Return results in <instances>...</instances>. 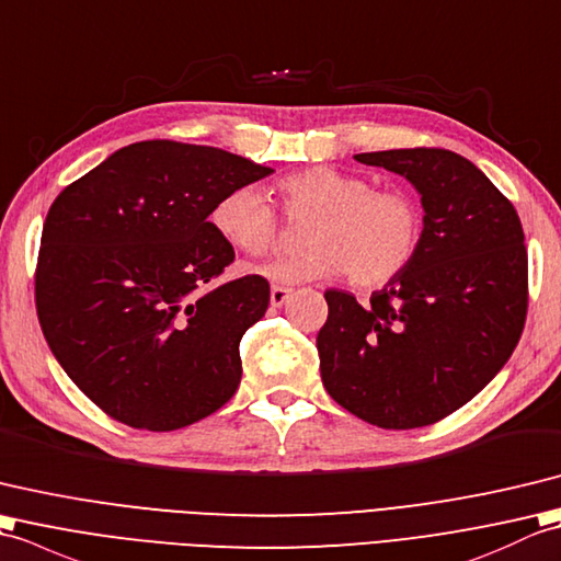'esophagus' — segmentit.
Returning <instances> with one entry per match:
<instances>
[{
	"mask_svg": "<svg viewBox=\"0 0 561 561\" xmlns=\"http://www.w3.org/2000/svg\"><path fill=\"white\" fill-rule=\"evenodd\" d=\"M290 288H285V285H273L271 288V305L273 307H283L285 302H288V297H290Z\"/></svg>",
	"mask_w": 561,
	"mask_h": 561,
	"instance_id": "1",
	"label": "esophagus"
}]
</instances>
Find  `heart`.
Returning <instances> with one entry per match:
<instances>
[{"instance_id":"obj_1","label":"heart","mask_w":561,"mask_h":561,"mask_svg":"<svg viewBox=\"0 0 561 561\" xmlns=\"http://www.w3.org/2000/svg\"><path fill=\"white\" fill-rule=\"evenodd\" d=\"M283 214L309 218L302 252L259 266L261 276L278 283H305L343 276L355 288H379L413 264L425 214L405 190H375L367 178L333 168H307L278 180ZM210 222L232 249L247 256H266L278 247L276 208L256 186H234L222 194Z\"/></svg>"}]
</instances>
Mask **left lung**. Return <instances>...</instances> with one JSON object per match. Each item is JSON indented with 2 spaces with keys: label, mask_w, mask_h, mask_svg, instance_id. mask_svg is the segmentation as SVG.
Returning a JSON list of instances; mask_svg holds the SVG:
<instances>
[{
  "label": "left lung",
  "mask_w": 561,
  "mask_h": 561,
  "mask_svg": "<svg viewBox=\"0 0 561 561\" xmlns=\"http://www.w3.org/2000/svg\"><path fill=\"white\" fill-rule=\"evenodd\" d=\"M415 184L420 252L363 307L327 290L321 381L347 413L383 430L434 425L488 386L524 333L528 252L514 204L446 148L355 156Z\"/></svg>",
  "instance_id": "1"
}]
</instances>
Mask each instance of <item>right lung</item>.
Returning <instances> with one entry per match:
<instances>
[{
  "label": "right lung",
  "mask_w": 561,
  "mask_h": 561,
  "mask_svg": "<svg viewBox=\"0 0 561 561\" xmlns=\"http://www.w3.org/2000/svg\"><path fill=\"white\" fill-rule=\"evenodd\" d=\"M271 172L220 148L139 141L49 206L37 319L61 369L112 420L182 430L238 391L240 341L271 288L264 276L216 283L234 249L208 216Z\"/></svg>",
  "instance_id": "1"
}]
</instances>
